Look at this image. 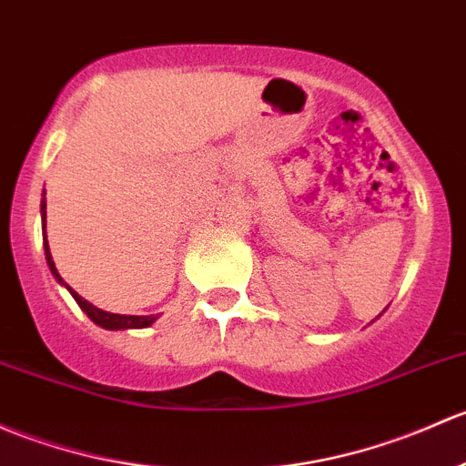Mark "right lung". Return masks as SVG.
<instances>
[{
	"label": "right lung",
	"mask_w": 466,
	"mask_h": 466,
	"mask_svg": "<svg viewBox=\"0 0 466 466\" xmlns=\"http://www.w3.org/2000/svg\"><path fill=\"white\" fill-rule=\"evenodd\" d=\"M42 218H46V203H42ZM44 252H46V263H48V268H51V272L56 274L57 281L65 283V281H62L60 272H57L56 263H53L51 249H48V241H46V234H44ZM65 286H66V283H65ZM68 292H71L73 299H76L77 306H80L82 310L86 312V317H89L93 323H97V326L106 328V330H122V328H147V326H151V323L156 321V315L136 317V315H114V312H105V310H100V308L91 306V303L86 301V299H82L80 295H77L73 288H68Z\"/></svg>",
	"instance_id": "1"
}]
</instances>
